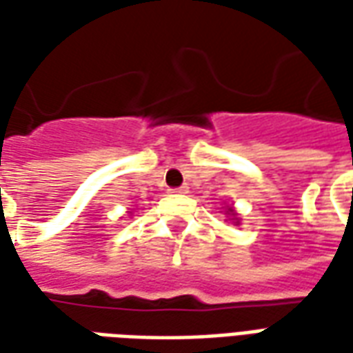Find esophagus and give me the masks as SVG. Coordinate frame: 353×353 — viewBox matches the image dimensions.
<instances>
[{
  "label": "esophagus",
  "mask_w": 353,
  "mask_h": 353,
  "mask_svg": "<svg viewBox=\"0 0 353 353\" xmlns=\"http://www.w3.org/2000/svg\"><path fill=\"white\" fill-rule=\"evenodd\" d=\"M172 192H177V194H185V192H189V187H187V185H181V187H177V189H172Z\"/></svg>",
  "instance_id": "esophagus-1"
}]
</instances>
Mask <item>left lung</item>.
<instances>
[{"label": "left lung", "instance_id": "left-lung-1", "mask_svg": "<svg viewBox=\"0 0 353 353\" xmlns=\"http://www.w3.org/2000/svg\"><path fill=\"white\" fill-rule=\"evenodd\" d=\"M227 214H229L230 217H232V221L236 223V225H238V223H240V219H238L236 212H234V210H232V208H229V206H227Z\"/></svg>", "mask_w": 353, "mask_h": 353}]
</instances>
